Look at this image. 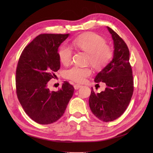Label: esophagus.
Here are the masks:
<instances>
[{"label": "esophagus", "instance_id": "obj_1", "mask_svg": "<svg viewBox=\"0 0 153 153\" xmlns=\"http://www.w3.org/2000/svg\"><path fill=\"white\" fill-rule=\"evenodd\" d=\"M82 87V85H80V84H75V85H74V88H75V89L76 90V89H80V88Z\"/></svg>", "mask_w": 153, "mask_h": 153}]
</instances>
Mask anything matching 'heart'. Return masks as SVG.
Wrapping results in <instances>:
<instances>
[{"instance_id": "obj_1", "label": "heart", "mask_w": 153, "mask_h": 153, "mask_svg": "<svg viewBox=\"0 0 153 153\" xmlns=\"http://www.w3.org/2000/svg\"><path fill=\"white\" fill-rule=\"evenodd\" d=\"M106 41L100 35L94 32H87L77 36L71 41L73 47L88 53V62L97 70H101L108 65L113 57V50L106 44ZM71 50L62 46L58 51V56L64 65H68L72 58ZM89 67L82 68L73 66L64 71V76L67 79L76 82H83L91 75Z\"/></svg>"}]
</instances>
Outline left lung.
<instances>
[{
  "label": "left lung",
  "mask_w": 153,
  "mask_h": 153,
  "mask_svg": "<svg viewBox=\"0 0 153 153\" xmlns=\"http://www.w3.org/2000/svg\"><path fill=\"white\" fill-rule=\"evenodd\" d=\"M107 29L114 40V57L94 79L96 83H105L106 87L100 93H96L92 87L89 99L92 114L104 122L114 121L123 114L134 89L128 46L114 30L108 27Z\"/></svg>",
  "instance_id": "obj_1"
}]
</instances>
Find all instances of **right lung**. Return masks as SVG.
<instances>
[{"label":"right lung","mask_w":153,"mask_h":153,"mask_svg":"<svg viewBox=\"0 0 153 153\" xmlns=\"http://www.w3.org/2000/svg\"><path fill=\"white\" fill-rule=\"evenodd\" d=\"M69 36L41 34L22 51L16 70L18 99L29 117L36 123L49 124L61 118L74 92L64 81L58 91H50L48 81L60 69L58 48Z\"/></svg>","instance_id":"1"}]
</instances>
